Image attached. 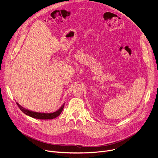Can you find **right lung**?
<instances>
[{"instance_id":"add662e5","label":"right lung","mask_w":158,"mask_h":158,"mask_svg":"<svg viewBox=\"0 0 158 158\" xmlns=\"http://www.w3.org/2000/svg\"><path fill=\"white\" fill-rule=\"evenodd\" d=\"M17 106H19V109L24 112V113L30 117H32L33 118H35L37 119H52L57 117L62 112L65 103L62 104V106L56 112H51V113H44V112H35L32 110H30L29 109H25L22 106H21L18 102H16Z\"/></svg>"}]
</instances>
